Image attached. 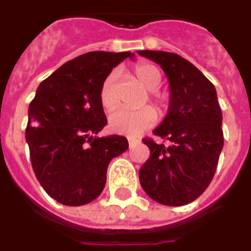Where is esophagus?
<instances>
[{"label": "esophagus", "instance_id": "1", "mask_svg": "<svg viewBox=\"0 0 251 251\" xmlns=\"http://www.w3.org/2000/svg\"><path fill=\"white\" fill-rule=\"evenodd\" d=\"M127 142H129V146L131 147V146H134L137 143L138 139H135V138H127Z\"/></svg>", "mask_w": 251, "mask_h": 251}]
</instances>
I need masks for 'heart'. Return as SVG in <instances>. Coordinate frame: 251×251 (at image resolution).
Instances as JSON below:
<instances>
[{"mask_svg": "<svg viewBox=\"0 0 251 251\" xmlns=\"http://www.w3.org/2000/svg\"><path fill=\"white\" fill-rule=\"evenodd\" d=\"M134 73L137 75L138 80L145 86L146 90L156 91L161 84V73L160 70L152 64L149 62H141L134 68ZM117 73H109L104 79L100 88V102L105 110H112L117 105V95L114 91ZM151 101L159 112H164L167 109L168 99L164 95L152 92ZM156 124V113L152 108L145 106L138 110L118 109L114 113L110 114L109 127L112 131L122 135L129 137H138L143 131L150 127H152Z\"/></svg>", "mask_w": 251, "mask_h": 251, "instance_id": "1", "label": "heart"}]
</instances>
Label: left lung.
I'll list each match as a JSON object with an SVG mask.
<instances>
[{"label": "left lung", "instance_id": "obj_1", "mask_svg": "<svg viewBox=\"0 0 251 251\" xmlns=\"http://www.w3.org/2000/svg\"><path fill=\"white\" fill-rule=\"evenodd\" d=\"M138 53L160 65L171 88L167 116L153 130L168 145L143 139L150 157L139 169V182L155 202L183 206L203 194L218 167L224 146L218 95L202 72L178 54Z\"/></svg>", "mask_w": 251, "mask_h": 251}]
</instances>
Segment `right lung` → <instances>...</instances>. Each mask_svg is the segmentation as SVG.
Returning <instances> with one entry per match:
<instances>
[{
  "label": "right lung",
  "instance_id": "right-lung-1",
  "mask_svg": "<svg viewBox=\"0 0 251 251\" xmlns=\"http://www.w3.org/2000/svg\"><path fill=\"white\" fill-rule=\"evenodd\" d=\"M130 52L84 53L43 80L29 104L25 142L36 178L65 206H83L101 194L106 168L125 152V137H94L106 125L100 88Z\"/></svg>",
  "mask_w": 251,
  "mask_h": 251
}]
</instances>
